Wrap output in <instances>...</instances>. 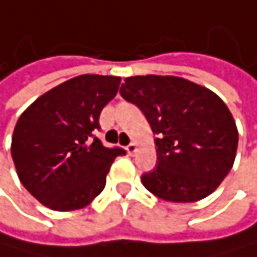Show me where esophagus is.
I'll use <instances>...</instances> for the list:
<instances>
[{"label": "esophagus", "mask_w": 257, "mask_h": 257, "mask_svg": "<svg viewBox=\"0 0 257 257\" xmlns=\"http://www.w3.org/2000/svg\"><path fill=\"white\" fill-rule=\"evenodd\" d=\"M126 151H127V154H131V155L136 154L137 152V143L136 142H131L130 145L126 146Z\"/></svg>", "instance_id": "34e87169"}]
</instances>
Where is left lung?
Wrapping results in <instances>:
<instances>
[{"instance_id": "1", "label": "left lung", "mask_w": 257, "mask_h": 257, "mask_svg": "<svg viewBox=\"0 0 257 257\" xmlns=\"http://www.w3.org/2000/svg\"><path fill=\"white\" fill-rule=\"evenodd\" d=\"M124 100L145 114L155 139L157 166L143 186L171 203H193L210 195L230 172L237 127L213 91L175 76L126 77Z\"/></svg>"}]
</instances>
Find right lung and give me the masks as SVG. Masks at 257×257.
<instances>
[{"instance_id":"1","label":"right lung","mask_w":257,"mask_h":257,"mask_svg":"<svg viewBox=\"0 0 257 257\" xmlns=\"http://www.w3.org/2000/svg\"><path fill=\"white\" fill-rule=\"evenodd\" d=\"M120 77L82 74L36 99L18 118L12 158L23 186L41 204L70 212L88 206L105 187L121 148L94 137L103 106L117 94Z\"/></svg>"}]
</instances>
